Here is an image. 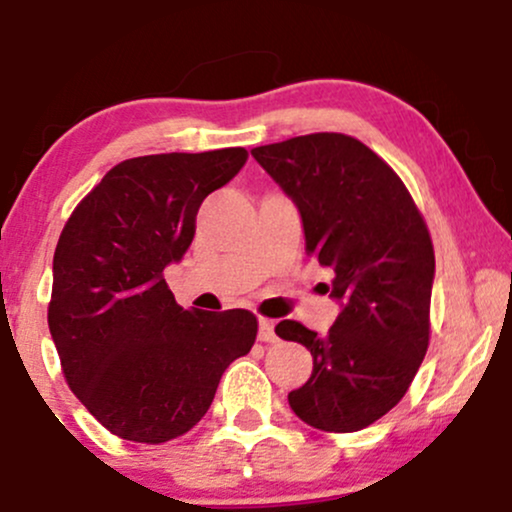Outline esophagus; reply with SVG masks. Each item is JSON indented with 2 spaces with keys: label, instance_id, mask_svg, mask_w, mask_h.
<instances>
[{
  "label": "esophagus",
  "instance_id": "1",
  "mask_svg": "<svg viewBox=\"0 0 512 512\" xmlns=\"http://www.w3.org/2000/svg\"><path fill=\"white\" fill-rule=\"evenodd\" d=\"M260 342H276V334H274V320H269V317H260Z\"/></svg>",
  "mask_w": 512,
  "mask_h": 512
}]
</instances>
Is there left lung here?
<instances>
[{
    "label": "left lung",
    "instance_id": "8db88e82",
    "mask_svg": "<svg viewBox=\"0 0 512 512\" xmlns=\"http://www.w3.org/2000/svg\"><path fill=\"white\" fill-rule=\"evenodd\" d=\"M250 154L296 202L305 252L332 269L342 301L327 334L296 320L274 327L313 354L308 383L289 392L291 409L320 431H361L407 395L426 356L431 233L402 178L349 134H305Z\"/></svg>",
    "mask_w": 512,
    "mask_h": 512
}]
</instances>
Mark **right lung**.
<instances>
[{
  "mask_svg": "<svg viewBox=\"0 0 512 512\" xmlns=\"http://www.w3.org/2000/svg\"><path fill=\"white\" fill-rule=\"evenodd\" d=\"M245 161L243 146L127 158L64 223L50 334L67 385L115 436L158 445L187 433L255 344L250 310H185L163 279L190 248L204 199Z\"/></svg>",
  "mask_w": 512,
  "mask_h": 512,
  "instance_id": "add662e5",
  "label": "right lung"
}]
</instances>
